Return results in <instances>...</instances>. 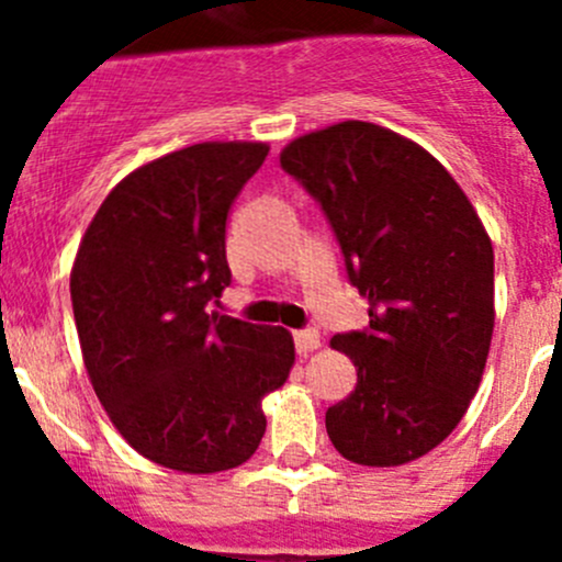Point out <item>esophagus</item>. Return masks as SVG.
I'll use <instances>...</instances> for the list:
<instances>
[{
	"label": "esophagus",
	"mask_w": 562,
	"mask_h": 562,
	"mask_svg": "<svg viewBox=\"0 0 562 562\" xmlns=\"http://www.w3.org/2000/svg\"><path fill=\"white\" fill-rule=\"evenodd\" d=\"M293 342H296L299 356H307V353H313V350L321 348V334H317L315 328H304V331L293 334Z\"/></svg>",
	"instance_id": "esophagus-1"
}]
</instances>
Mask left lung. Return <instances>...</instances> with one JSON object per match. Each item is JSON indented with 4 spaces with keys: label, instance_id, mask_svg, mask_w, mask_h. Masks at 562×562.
Masks as SVG:
<instances>
[{
    "label": "left lung",
    "instance_id": "left-lung-1",
    "mask_svg": "<svg viewBox=\"0 0 562 562\" xmlns=\"http://www.w3.org/2000/svg\"><path fill=\"white\" fill-rule=\"evenodd\" d=\"M282 168L321 203L370 328L337 334L356 389L326 411L345 459L396 468L443 443L479 391L495 328V252L473 203L424 146L372 122L291 140Z\"/></svg>",
    "mask_w": 562,
    "mask_h": 562
}]
</instances>
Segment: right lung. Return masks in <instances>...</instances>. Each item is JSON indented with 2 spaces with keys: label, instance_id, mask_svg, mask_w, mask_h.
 <instances>
[{
  "label": "right lung",
  "instance_id": "obj_1",
  "mask_svg": "<svg viewBox=\"0 0 562 562\" xmlns=\"http://www.w3.org/2000/svg\"><path fill=\"white\" fill-rule=\"evenodd\" d=\"M260 140H206L124 176L70 271L83 364L140 457L220 473L255 454L263 396L296 361L291 331L209 313L231 285L225 223L263 166Z\"/></svg>",
  "mask_w": 562,
  "mask_h": 562
}]
</instances>
